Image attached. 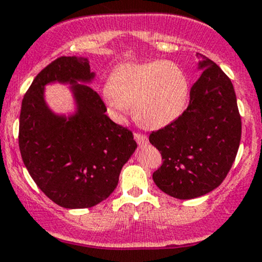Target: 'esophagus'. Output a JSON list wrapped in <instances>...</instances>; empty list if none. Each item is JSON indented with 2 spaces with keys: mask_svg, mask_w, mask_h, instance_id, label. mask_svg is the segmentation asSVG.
<instances>
[{
  "mask_svg": "<svg viewBox=\"0 0 262 262\" xmlns=\"http://www.w3.org/2000/svg\"><path fill=\"white\" fill-rule=\"evenodd\" d=\"M134 139H136V142L139 144V146H146L148 143L147 136H143V134L136 133L134 134Z\"/></svg>",
  "mask_w": 262,
  "mask_h": 262,
  "instance_id": "34e87169",
  "label": "esophagus"
}]
</instances>
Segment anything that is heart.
<instances>
[{"mask_svg": "<svg viewBox=\"0 0 262 262\" xmlns=\"http://www.w3.org/2000/svg\"><path fill=\"white\" fill-rule=\"evenodd\" d=\"M104 96L112 109H133L143 128L161 129L185 113L190 83L186 72L173 62L125 63L112 73Z\"/></svg>", "mask_w": 262, "mask_h": 262, "instance_id": "heart-1", "label": "heart"}]
</instances>
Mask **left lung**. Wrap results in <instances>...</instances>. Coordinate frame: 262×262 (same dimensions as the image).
<instances>
[{"label":"left lung","mask_w":262,"mask_h":262,"mask_svg":"<svg viewBox=\"0 0 262 262\" xmlns=\"http://www.w3.org/2000/svg\"><path fill=\"white\" fill-rule=\"evenodd\" d=\"M203 71L190 102L176 121L152 132L149 142L162 155L155 184L176 199H194L226 179L241 141V116L231 80L213 60L199 54Z\"/></svg>","instance_id":"left-lung-1"}]
</instances>
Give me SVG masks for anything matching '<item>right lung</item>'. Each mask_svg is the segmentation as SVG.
<instances>
[{"label": "right lung", "mask_w": 262, "mask_h": 262, "mask_svg": "<svg viewBox=\"0 0 262 262\" xmlns=\"http://www.w3.org/2000/svg\"><path fill=\"white\" fill-rule=\"evenodd\" d=\"M96 73L86 57H60L29 87L20 113L18 146L39 189L68 209L91 208L110 196L137 143L126 128L110 120L90 84ZM67 84L74 112L55 113L45 99L48 84Z\"/></svg>", "instance_id": "right-lung-1"}]
</instances>
